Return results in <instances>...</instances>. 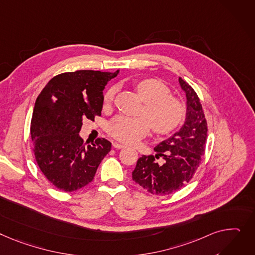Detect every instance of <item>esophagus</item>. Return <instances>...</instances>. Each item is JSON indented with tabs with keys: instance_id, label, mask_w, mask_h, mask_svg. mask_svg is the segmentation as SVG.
<instances>
[{
	"instance_id": "obj_1",
	"label": "esophagus",
	"mask_w": 255,
	"mask_h": 255,
	"mask_svg": "<svg viewBox=\"0 0 255 255\" xmlns=\"http://www.w3.org/2000/svg\"><path fill=\"white\" fill-rule=\"evenodd\" d=\"M113 145H114V147H115V148H117V149H120V148H124V147H126V145H125V144H121V143H119V142H114V143H113Z\"/></svg>"
}]
</instances>
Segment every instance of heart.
I'll list each match as a JSON object with an SVG mask.
<instances>
[{
	"label": "heart",
	"mask_w": 255,
	"mask_h": 255,
	"mask_svg": "<svg viewBox=\"0 0 255 255\" xmlns=\"http://www.w3.org/2000/svg\"><path fill=\"white\" fill-rule=\"evenodd\" d=\"M135 88L144 103L141 114L145 117L119 116L113 119L108 125L112 136L126 143H135L148 133L150 126L157 133H167L180 123L184 114L183 107L178 99L169 94L163 83L155 79H145L137 82ZM115 93V87L106 92V105L113 100Z\"/></svg>",
	"instance_id": "1"
}]
</instances>
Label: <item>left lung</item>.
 <instances>
[{
    "label": "left lung",
    "mask_w": 255,
    "mask_h": 255,
    "mask_svg": "<svg viewBox=\"0 0 255 255\" xmlns=\"http://www.w3.org/2000/svg\"><path fill=\"white\" fill-rule=\"evenodd\" d=\"M186 97L184 123L170 137L154 149L155 156H142L137 160L132 179L148 193L170 195L188 183L202 161L207 138V122L200 99L190 85L178 79ZM160 156L164 161L158 164Z\"/></svg>",
    "instance_id": "obj_1"
}]
</instances>
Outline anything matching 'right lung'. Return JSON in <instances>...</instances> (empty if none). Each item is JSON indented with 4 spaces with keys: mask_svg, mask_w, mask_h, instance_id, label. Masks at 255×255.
Listing matches in <instances>:
<instances>
[{
    "mask_svg": "<svg viewBox=\"0 0 255 255\" xmlns=\"http://www.w3.org/2000/svg\"><path fill=\"white\" fill-rule=\"evenodd\" d=\"M115 73L77 71L51 79L33 108L30 135L36 161L57 189L74 192L91 182L112 143L97 138L87 146L79 135L83 120L101 115L104 89Z\"/></svg>",
    "mask_w": 255,
    "mask_h": 255,
    "instance_id": "right-lung-1",
    "label": "right lung"
}]
</instances>
